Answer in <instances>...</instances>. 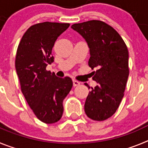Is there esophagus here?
<instances>
[{
	"instance_id": "obj_1",
	"label": "esophagus",
	"mask_w": 148,
	"mask_h": 148,
	"mask_svg": "<svg viewBox=\"0 0 148 148\" xmlns=\"http://www.w3.org/2000/svg\"><path fill=\"white\" fill-rule=\"evenodd\" d=\"M73 86H74V87H76V86H78L80 84V82H78V81H76V80H75V79H74V80H73Z\"/></svg>"
}]
</instances>
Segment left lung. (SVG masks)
Segmentation results:
<instances>
[{
    "label": "left lung",
    "mask_w": 148,
    "mask_h": 148,
    "mask_svg": "<svg viewBox=\"0 0 148 148\" xmlns=\"http://www.w3.org/2000/svg\"><path fill=\"white\" fill-rule=\"evenodd\" d=\"M71 28L87 41L89 66L96 70L92 79L98 84L91 87L84 111L91 119L104 121L116 113L124 96L129 75L127 47L119 34L101 21L75 23Z\"/></svg>",
    "instance_id": "8db88e82"
}]
</instances>
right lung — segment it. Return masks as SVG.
Returning a JSON list of instances; mask_svg holds the SVG:
<instances>
[{"instance_id": "add662e5", "label": "right lung", "mask_w": 148, "mask_h": 148, "mask_svg": "<svg viewBox=\"0 0 148 148\" xmlns=\"http://www.w3.org/2000/svg\"><path fill=\"white\" fill-rule=\"evenodd\" d=\"M70 23L43 22L31 26L18 47L15 69L21 89L34 114L42 122L53 124L61 119L63 101L71 90L70 77L58 78L46 70L54 61L52 49Z\"/></svg>"}]
</instances>
